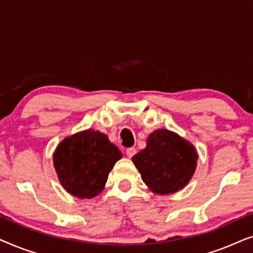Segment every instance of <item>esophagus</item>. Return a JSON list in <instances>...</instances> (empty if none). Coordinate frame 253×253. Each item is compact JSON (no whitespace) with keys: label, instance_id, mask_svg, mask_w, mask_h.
Listing matches in <instances>:
<instances>
[{"label":"esophagus","instance_id":"esophagus-1","mask_svg":"<svg viewBox=\"0 0 253 253\" xmlns=\"http://www.w3.org/2000/svg\"><path fill=\"white\" fill-rule=\"evenodd\" d=\"M126 155L129 158H132L134 154L137 153V150L134 147H130V148H126Z\"/></svg>","mask_w":253,"mask_h":253}]
</instances>
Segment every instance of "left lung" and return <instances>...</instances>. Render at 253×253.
I'll return each mask as SVG.
<instances>
[{
    "label": "left lung",
    "mask_w": 253,
    "mask_h": 253,
    "mask_svg": "<svg viewBox=\"0 0 253 253\" xmlns=\"http://www.w3.org/2000/svg\"><path fill=\"white\" fill-rule=\"evenodd\" d=\"M197 159L195 147L189 141L171 131L159 129L150 134L146 148L134 155L132 161L152 191L167 195L188 184Z\"/></svg>",
    "instance_id": "obj_1"
}]
</instances>
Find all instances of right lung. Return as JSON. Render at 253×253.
<instances>
[{"mask_svg":"<svg viewBox=\"0 0 253 253\" xmlns=\"http://www.w3.org/2000/svg\"><path fill=\"white\" fill-rule=\"evenodd\" d=\"M122 153L105 133L88 129L67 138L54 153L61 184L78 198H93L103 190Z\"/></svg>","mask_w":253,"mask_h":253,"instance_id":"1","label":"right lung"}]
</instances>
